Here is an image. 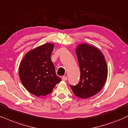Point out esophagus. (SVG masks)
I'll return each mask as SVG.
<instances>
[{"label":"esophagus","mask_w":128,"mask_h":128,"mask_svg":"<svg viewBox=\"0 0 128 128\" xmlns=\"http://www.w3.org/2000/svg\"><path fill=\"white\" fill-rule=\"evenodd\" d=\"M62 80H64V81L67 80V77L66 76H62Z\"/></svg>","instance_id":"1"}]
</instances>
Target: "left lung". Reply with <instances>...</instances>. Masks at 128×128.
Returning <instances> with one entry per match:
<instances>
[{
	"mask_svg": "<svg viewBox=\"0 0 128 128\" xmlns=\"http://www.w3.org/2000/svg\"><path fill=\"white\" fill-rule=\"evenodd\" d=\"M80 70V79L78 84L70 85L78 97L85 99L98 93L107 78V62L99 49L88 44H80L76 49Z\"/></svg>",
	"mask_w": 128,
	"mask_h": 128,
	"instance_id": "left-lung-1",
	"label": "left lung"
}]
</instances>
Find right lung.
I'll list each match as a JSON object with an SVG mask.
<instances>
[{"label":"right lung","mask_w":128,"mask_h":128,"mask_svg":"<svg viewBox=\"0 0 128 128\" xmlns=\"http://www.w3.org/2000/svg\"><path fill=\"white\" fill-rule=\"evenodd\" d=\"M54 46V44H45L32 49L20 63V80L24 88L37 96L50 94L61 80L50 58Z\"/></svg>","instance_id":"add662e5"}]
</instances>
